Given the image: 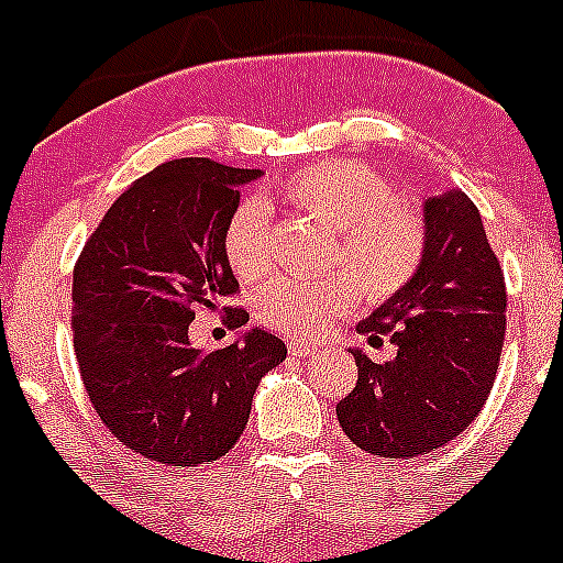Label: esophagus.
I'll return each instance as SVG.
<instances>
[{
	"instance_id": "esophagus-1",
	"label": "esophagus",
	"mask_w": 563,
	"mask_h": 563,
	"mask_svg": "<svg viewBox=\"0 0 563 563\" xmlns=\"http://www.w3.org/2000/svg\"><path fill=\"white\" fill-rule=\"evenodd\" d=\"M288 352L297 354V357H310V354H319L321 346H319V343L305 341V338H294V341L288 343Z\"/></svg>"
}]
</instances>
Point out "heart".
<instances>
[{
	"instance_id": "heart-1",
	"label": "heart",
	"mask_w": 563,
	"mask_h": 563,
	"mask_svg": "<svg viewBox=\"0 0 563 563\" xmlns=\"http://www.w3.org/2000/svg\"><path fill=\"white\" fill-rule=\"evenodd\" d=\"M277 198L297 214L335 231L330 264L319 280H275L258 294L261 319L297 335H316L363 297L396 299L427 264V222L398 200L396 187L374 167L352 159L313 162L277 184ZM222 253L242 283H261L275 269L272 211L261 198L233 209L222 231Z\"/></svg>"
}]
</instances>
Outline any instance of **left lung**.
I'll list each match as a JSON object with an SVG mask.
<instances>
[{
	"mask_svg": "<svg viewBox=\"0 0 563 563\" xmlns=\"http://www.w3.org/2000/svg\"><path fill=\"white\" fill-rule=\"evenodd\" d=\"M429 250L418 280L387 299L357 332L390 338L396 357L352 352L357 385L335 407L357 449L412 460L443 449L478 418L506 338V280L482 214L454 189L423 206Z\"/></svg>",
	"mask_w": 563,
	"mask_h": 563,
	"instance_id": "1",
	"label": "left lung"
}]
</instances>
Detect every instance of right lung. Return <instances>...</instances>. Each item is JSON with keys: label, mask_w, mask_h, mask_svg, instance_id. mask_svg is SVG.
<instances>
[{"label": "right lung", "mask_w": 563, "mask_h": 563, "mask_svg": "<svg viewBox=\"0 0 563 563\" xmlns=\"http://www.w3.org/2000/svg\"><path fill=\"white\" fill-rule=\"evenodd\" d=\"M258 176L211 159L165 162L109 206L76 258L70 330L81 385L103 427L159 465L225 456L258 379L286 360V343L258 327L209 354L189 346L195 310L239 294L222 231L239 187ZM247 319L244 308L228 313L231 327Z\"/></svg>", "instance_id": "1"}]
</instances>
